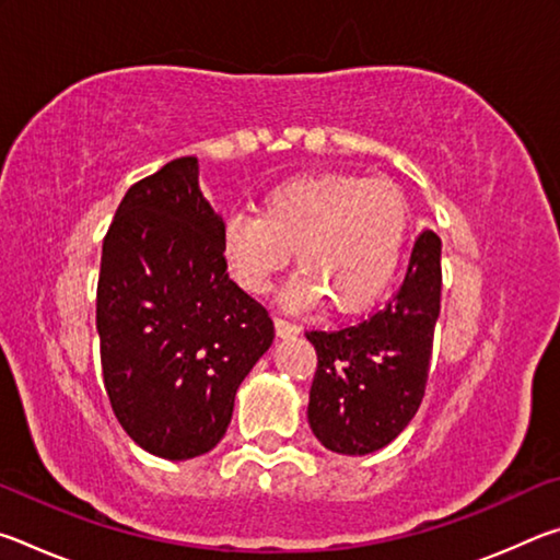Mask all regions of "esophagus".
Returning a JSON list of instances; mask_svg holds the SVG:
<instances>
[{
    "label": "esophagus",
    "mask_w": 560,
    "mask_h": 560,
    "mask_svg": "<svg viewBox=\"0 0 560 560\" xmlns=\"http://www.w3.org/2000/svg\"><path fill=\"white\" fill-rule=\"evenodd\" d=\"M273 328H277L279 338H291L299 334V326L291 324V320H287V318H273Z\"/></svg>",
    "instance_id": "obj_1"
}]
</instances>
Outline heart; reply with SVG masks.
<instances>
[{
    "instance_id": "1",
    "label": "heart",
    "mask_w": 560,
    "mask_h": 560,
    "mask_svg": "<svg viewBox=\"0 0 560 560\" xmlns=\"http://www.w3.org/2000/svg\"><path fill=\"white\" fill-rule=\"evenodd\" d=\"M407 230L410 207L390 179L293 175L261 195L259 217H226L222 257L244 291L261 293L287 269L293 252L301 273L289 296L355 314L390 287Z\"/></svg>"
}]
</instances>
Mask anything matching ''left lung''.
<instances>
[{
  "mask_svg": "<svg viewBox=\"0 0 560 560\" xmlns=\"http://www.w3.org/2000/svg\"><path fill=\"white\" fill-rule=\"evenodd\" d=\"M440 236L424 230L402 287L381 311L353 326L306 334L318 355L308 424L326 450L371 454L410 424L424 397L440 318Z\"/></svg>",
  "mask_w": 560,
  "mask_h": 560,
  "instance_id": "left-lung-1",
  "label": "left lung"
}]
</instances>
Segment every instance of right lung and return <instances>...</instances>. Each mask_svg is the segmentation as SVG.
I'll return each mask as SVG.
<instances>
[{
    "label": "right lung",
    "instance_id": "obj_1",
    "mask_svg": "<svg viewBox=\"0 0 560 560\" xmlns=\"http://www.w3.org/2000/svg\"><path fill=\"white\" fill-rule=\"evenodd\" d=\"M222 224L197 158H177L128 189L103 240V385L128 438L163 459L220 444L273 340L267 308L226 273Z\"/></svg>",
    "mask_w": 560,
    "mask_h": 560
}]
</instances>
